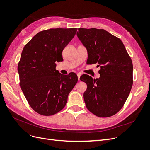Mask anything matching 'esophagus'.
<instances>
[{
	"mask_svg": "<svg viewBox=\"0 0 150 150\" xmlns=\"http://www.w3.org/2000/svg\"><path fill=\"white\" fill-rule=\"evenodd\" d=\"M77 76H78V80H80V76H81V74H80V73L77 74Z\"/></svg>",
	"mask_w": 150,
	"mask_h": 150,
	"instance_id": "34e87169",
	"label": "esophagus"
}]
</instances>
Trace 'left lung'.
Returning <instances> with one entry per match:
<instances>
[{
    "instance_id": "8db88e82",
    "label": "left lung",
    "mask_w": 150,
    "mask_h": 150,
    "mask_svg": "<svg viewBox=\"0 0 150 150\" xmlns=\"http://www.w3.org/2000/svg\"><path fill=\"white\" fill-rule=\"evenodd\" d=\"M76 35L86 48L88 64H97L99 79L80 76L87 88L86 107L98 117L107 118L122 108L132 88L133 64L123 42L103 29L79 28Z\"/></svg>"
}]
</instances>
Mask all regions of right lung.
Returning a JSON list of instances; mask_svg holds the SVG:
<instances>
[{
	"mask_svg": "<svg viewBox=\"0 0 150 150\" xmlns=\"http://www.w3.org/2000/svg\"><path fill=\"white\" fill-rule=\"evenodd\" d=\"M77 28L42 30L24 46L18 64L19 83L30 107L37 113L50 116L65 107L68 95L78 81L74 72L62 75L56 62L76 34Z\"/></svg>",
	"mask_w": 150,
	"mask_h": 150,
	"instance_id": "1",
	"label": "right lung"
}]
</instances>
